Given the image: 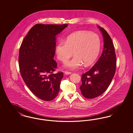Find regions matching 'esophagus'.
Segmentation results:
<instances>
[{
	"mask_svg": "<svg viewBox=\"0 0 133 133\" xmlns=\"http://www.w3.org/2000/svg\"><path fill=\"white\" fill-rule=\"evenodd\" d=\"M71 73H72L71 72H68V71H65V72H64V74H65V75H69V74H71Z\"/></svg>",
	"mask_w": 133,
	"mask_h": 133,
	"instance_id": "34e87169",
	"label": "esophagus"
}]
</instances>
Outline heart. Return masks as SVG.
Instances as JSON below:
<instances>
[{"mask_svg":"<svg viewBox=\"0 0 133 133\" xmlns=\"http://www.w3.org/2000/svg\"><path fill=\"white\" fill-rule=\"evenodd\" d=\"M101 42L99 36L95 33L80 31L68 35L63 41H59L56 46L57 58L66 62L72 55L73 58L65 64L64 66L70 69H77L83 64L89 66L98 56Z\"/></svg>","mask_w":133,"mask_h":133,"instance_id":"heart-1","label":"heart"}]
</instances>
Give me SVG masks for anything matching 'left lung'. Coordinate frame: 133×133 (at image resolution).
<instances>
[{
	"label": "left lung",
	"mask_w": 133,
	"mask_h": 133,
	"mask_svg": "<svg viewBox=\"0 0 133 133\" xmlns=\"http://www.w3.org/2000/svg\"><path fill=\"white\" fill-rule=\"evenodd\" d=\"M104 39V49L101 57L92 68L82 75L80 87L83 96L93 99L102 94L114 77L116 68V56L112 40L104 28L98 26Z\"/></svg>",
	"instance_id": "1"
}]
</instances>
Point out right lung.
Segmentation results:
<instances>
[{
	"label": "right lung",
	"instance_id": "right-lung-1",
	"mask_svg": "<svg viewBox=\"0 0 133 133\" xmlns=\"http://www.w3.org/2000/svg\"><path fill=\"white\" fill-rule=\"evenodd\" d=\"M67 26L37 24L29 31L19 49L21 75L32 92L44 101L53 100L59 92L63 73H53L57 66L53 59L56 36Z\"/></svg>",
	"mask_w": 133,
	"mask_h": 133
}]
</instances>
